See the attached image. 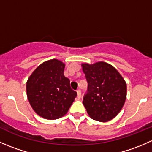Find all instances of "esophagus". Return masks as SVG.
Listing matches in <instances>:
<instances>
[{
  "mask_svg": "<svg viewBox=\"0 0 152 152\" xmlns=\"http://www.w3.org/2000/svg\"><path fill=\"white\" fill-rule=\"evenodd\" d=\"M76 92H77V97H78V99H80L81 96H82V92H81L80 90H78Z\"/></svg>",
  "mask_w": 152,
  "mask_h": 152,
  "instance_id": "34e87169",
  "label": "esophagus"
}]
</instances>
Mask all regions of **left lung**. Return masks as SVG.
<instances>
[{"mask_svg": "<svg viewBox=\"0 0 152 152\" xmlns=\"http://www.w3.org/2000/svg\"><path fill=\"white\" fill-rule=\"evenodd\" d=\"M88 83L83 104L91 118L108 121L121 110L126 98V84L117 70L110 64L99 62L82 64Z\"/></svg>", "mask_w": 152, "mask_h": 152, "instance_id": "obj_1", "label": "left lung"}]
</instances>
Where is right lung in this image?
I'll use <instances>...</instances> for the list:
<instances>
[{"instance_id":"obj_1","label":"right lung","mask_w":152,"mask_h":152,"mask_svg":"<svg viewBox=\"0 0 152 152\" xmlns=\"http://www.w3.org/2000/svg\"><path fill=\"white\" fill-rule=\"evenodd\" d=\"M64 69L63 62L50 59L37 67L27 81L29 103L43 118L54 120L65 115L77 96L64 76Z\"/></svg>"}]
</instances>
